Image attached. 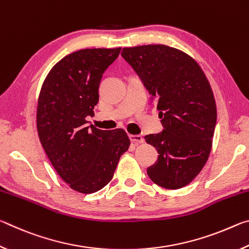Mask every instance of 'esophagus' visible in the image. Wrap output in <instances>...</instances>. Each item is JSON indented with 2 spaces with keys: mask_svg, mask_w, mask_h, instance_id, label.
Masks as SVG:
<instances>
[{
  "mask_svg": "<svg viewBox=\"0 0 249 249\" xmlns=\"http://www.w3.org/2000/svg\"><path fill=\"white\" fill-rule=\"evenodd\" d=\"M130 142H135V144H141V142H144V138L142 137V135H129Z\"/></svg>",
  "mask_w": 249,
  "mask_h": 249,
  "instance_id": "obj_1",
  "label": "esophagus"
}]
</instances>
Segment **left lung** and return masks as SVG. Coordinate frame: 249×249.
Masks as SVG:
<instances>
[{"label":"left lung","instance_id":"left-lung-1","mask_svg":"<svg viewBox=\"0 0 249 249\" xmlns=\"http://www.w3.org/2000/svg\"><path fill=\"white\" fill-rule=\"evenodd\" d=\"M121 54L157 101L163 127L145 136L159 154L147 175L162 188H182L199 175L212 147L216 105L208 79L190 56L166 45L123 48Z\"/></svg>","mask_w":249,"mask_h":249}]
</instances>
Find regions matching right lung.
<instances>
[{
  "instance_id": "right-lung-1",
  "label": "right lung",
  "mask_w": 249,
  "mask_h": 249,
  "mask_svg": "<svg viewBox=\"0 0 249 249\" xmlns=\"http://www.w3.org/2000/svg\"><path fill=\"white\" fill-rule=\"evenodd\" d=\"M120 52L94 48L70 53L53 67L40 90L37 130L43 148L60 178L87 195L111 181L130 144L123 129L102 130L86 120L94 115L101 79Z\"/></svg>"
}]
</instances>
